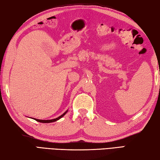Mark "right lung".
Returning <instances> with one entry per match:
<instances>
[{
	"label": "right lung",
	"mask_w": 160,
	"mask_h": 160,
	"mask_svg": "<svg viewBox=\"0 0 160 160\" xmlns=\"http://www.w3.org/2000/svg\"><path fill=\"white\" fill-rule=\"evenodd\" d=\"M67 112H68V111H67ZM67 112H66L64 113H63V114L59 116V117L56 118H54V119H51V120H40V119H37V118H34V120H36L37 121H38V122H40V123H51V122H54V121H58V119H60L61 118L63 117V116L67 113Z\"/></svg>",
	"instance_id": "1"
}]
</instances>
